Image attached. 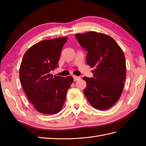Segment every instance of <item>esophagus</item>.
<instances>
[{"label": "esophagus", "instance_id": "1", "mask_svg": "<svg viewBox=\"0 0 146 146\" xmlns=\"http://www.w3.org/2000/svg\"><path fill=\"white\" fill-rule=\"evenodd\" d=\"M73 78H74V81H76L81 79L80 76H73Z\"/></svg>", "mask_w": 146, "mask_h": 146}]
</instances>
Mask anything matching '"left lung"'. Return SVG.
Segmentation results:
<instances>
[{
	"mask_svg": "<svg viewBox=\"0 0 146 146\" xmlns=\"http://www.w3.org/2000/svg\"><path fill=\"white\" fill-rule=\"evenodd\" d=\"M81 46L88 51V65L94 78L84 77V94L95 109H109L120 98L126 76L125 55L121 47L109 35L95 31L76 34Z\"/></svg>",
	"mask_w": 146,
	"mask_h": 146,
	"instance_id": "left-lung-1",
	"label": "left lung"
}]
</instances>
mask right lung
I'll use <instances>...</instances> for the list:
<instances>
[{"instance_id":"1","label":"right lung","mask_w":146,"mask_h":146,"mask_svg":"<svg viewBox=\"0 0 146 146\" xmlns=\"http://www.w3.org/2000/svg\"><path fill=\"white\" fill-rule=\"evenodd\" d=\"M67 37L44 40L29 48L20 67L23 90L35 109L43 114L57 113L65 103L72 76H52Z\"/></svg>"}]
</instances>
